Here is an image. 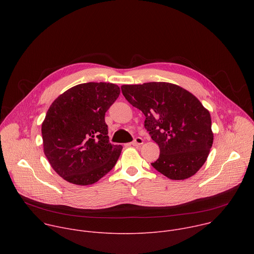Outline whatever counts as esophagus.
I'll use <instances>...</instances> for the list:
<instances>
[{
	"label": "esophagus",
	"instance_id": "esophagus-1",
	"mask_svg": "<svg viewBox=\"0 0 254 254\" xmlns=\"http://www.w3.org/2000/svg\"><path fill=\"white\" fill-rule=\"evenodd\" d=\"M143 143V139L141 137H135V139L131 142L132 146H140Z\"/></svg>",
	"mask_w": 254,
	"mask_h": 254
}]
</instances>
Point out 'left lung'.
Listing matches in <instances>:
<instances>
[{
    "label": "left lung",
    "instance_id": "8db88e82",
    "mask_svg": "<svg viewBox=\"0 0 254 254\" xmlns=\"http://www.w3.org/2000/svg\"><path fill=\"white\" fill-rule=\"evenodd\" d=\"M126 99L146 117L144 127L159 144L152 166L172 180H185L205 164L213 144L210 113L188 90L169 82L123 85Z\"/></svg>",
    "mask_w": 254,
    "mask_h": 254
}]
</instances>
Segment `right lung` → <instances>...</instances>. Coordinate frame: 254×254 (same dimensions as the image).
Here are the masks:
<instances>
[{
	"label": "right lung",
	"mask_w": 254,
	"mask_h": 254,
	"mask_svg": "<svg viewBox=\"0 0 254 254\" xmlns=\"http://www.w3.org/2000/svg\"><path fill=\"white\" fill-rule=\"evenodd\" d=\"M120 91L114 83H81L50 105L41 127L44 154L67 182L94 184L117 164L123 146L108 141L104 116Z\"/></svg>",
	"instance_id": "obj_1"
}]
</instances>
